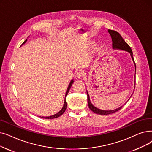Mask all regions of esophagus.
Segmentation results:
<instances>
[{"instance_id":"esophagus-1","label":"esophagus","mask_w":152,"mask_h":152,"mask_svg":"<svg viewBox=\"0 0 152 152\" xmlns=\"http://www.w3.org/2000/svg\"><path fill=\"white\" fill-rule=\"evenodd\" d=\"M84 76V72L83 71H81V70H80L78 71L77 72H76V76L78 77V78H80V77H82Z\"/></svg>"}]
</instances>
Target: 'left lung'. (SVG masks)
<instances>
[{
    "instance_id": "1",
    "label": "left lung",
    "mask_w": 152,
    "mask_h": 152,
    "mask_svg": "<svg viewBox=\"0 0 152 152\" xmlns=\"http://www.w3.org/2000/svg\"><path fill=\"white\" fill-rule=\"evenodd\" d=\"M108 31L111 36L112 40H113V48L114 49L124 50V51H128L129 53H130L132 59L133 60V61L135 66V63L134 62V60L133 58V53H132V49L130 47V46L124 41V39L122 38V36L119 34H118L117 31H114V30H108ZM87 95H88V103L89 107L92 112H93V113H94L96 114H100V115H109L110 114H113L114 113H116L117 111L119 110L122 107V106H121L120 107H118L114 110H101L99 109L96 107L95 106H94V105L92 104V103L90 101V98H89L88 91H87Z\"/></svg>"
}]
</instances>
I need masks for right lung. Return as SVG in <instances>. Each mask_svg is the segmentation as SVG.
I'll return each mask as SVG.
<instances>
[{
	"instance_id": "add662e5",
	"label": "right lung",
	"mask_w": 152,
	"mask_h": 152,
	"mask_svg": "<svg viewBox=\"0 0 152 152\" xmlns=\"http://www.w3.org/2000/svg\"><path fill=\"white\" fill-rule=\"evenodd\" d=\"M26 42H27V39H26V40L23 43V44H24ZM23 44H22V45H23ZM73 82H74V81H73V80H72L70 82L69 84V86H68V89H67L66 92L63 107V108L61 109V110L60 112H58V113H56V114H55V115H53L49 116V117H41L42 118H47V119H52V118H55L59 117H60V115H61L64 113L66 109V106H67V103H66V96H67V94H68V92H69V89H70V88L71 87V86H72V83H73Z\"/></svg>"
}]
</instances>
